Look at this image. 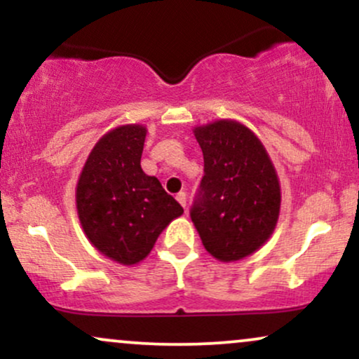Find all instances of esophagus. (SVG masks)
Listing matches in <instances>:
<instances>
[{"instance_id":"1","label":"esophagus","mask_w":359,"mask_h":359,"mask_svg":"<svg viewBox=\"0 0 359 359\" xmlns=\"http://www.w3.org/2000/svg\"><path fill=\"white\" fill-rule=\"evenodd\" d=\"M175 199L179 201L180 205H182V208L185 209V205H187V196H185V192H179V194H177Z\"/></svg>"}]
</instances>
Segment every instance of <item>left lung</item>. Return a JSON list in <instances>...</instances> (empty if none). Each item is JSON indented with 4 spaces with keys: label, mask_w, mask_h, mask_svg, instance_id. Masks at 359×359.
<instances>
[{
    "label": "left lung",
    "mask_w": 359,
    "mask_h": 359,
    "mask_svg": "<svg viewBox=\"0 0 359 359\" xmlns=\"http://www.w3.org/2000/svg\"><path fill=\"white\" fill-rule=\"evenodd\" d=\"M204 177L191 219L208 253L238 262L262 248L277 226L280 182L270 155L250 128L217 119L194 128Z\"/></svg>",
    "instance_id": "1"
}]
</instances>
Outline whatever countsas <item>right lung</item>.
<instances>
[{"label": "right lung", "instance_id": "obj_1", "mask_svg": "<svg viewBox=\"0 0 359 359\" xmlns=\"http://www.w3.org/2000/svg\"><path fill=\"white\" fill-rule=\"evenodd\" d=\"M145 137L143 125L102 135L76 187L77 216L90 245L126 266L145 259L160 233L184 212L160 180L142 170Z\"/></svg>", "mask_w": 359, "mask_h": 359}]
</instances>
